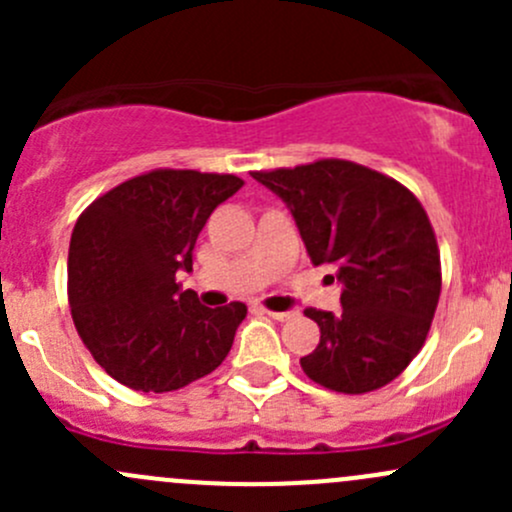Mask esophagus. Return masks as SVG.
Here are the masks:
<instances>
[{"label":"esophagus","instance_id":"esophagus-1","mask_svg":"<svg viewBox=\"0 0 512 512\" xmlns=\"http://www.w3.org/2000/svg\"><path fill=\"white\" fill-rule=\"evenodd\" d=\"M260 312L267 314V317L277 319V322H287V319L292 317V312H275V309H265V307H260Z\"/></svg>","mask_w":512,"mask_h":512}]
</instances>
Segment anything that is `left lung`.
<instances>
[{
    "label": "left lung",
    "mask_w": 512,
    "mask_h": 512,
    "mask_svg": "<svg viewBox=\"0 0 512 512\" xmlns=\"http://www.w3.org/2000/svg\"><path fill=\"white\" fill-rule=\"evenodd\" d=\"M252 178L285 200L312 265L332 267L344 285L339 314L304 309L322 332L299 359L304 374L339 394L394 381L421 352L441 297V255L423 205L399 180L352 160Z\"/></svg>",
    "instance_id": "8db88e82"
}]
</instances>
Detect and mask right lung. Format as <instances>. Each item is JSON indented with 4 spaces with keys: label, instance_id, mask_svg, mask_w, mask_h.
I'll return each mask as SVG.
<instances>
[{
    "label": "right lung",
    "instance_id": "obj_1",
    "mask_svg": "<svg viewBox=\"0 0 512 512\" xmlns=\"http://www.w3.org/2000/svg\"><path fill=\"white\" fill-rule=\"evenodd\" d=\"M242 185L230 173L148 170L103 193L76 220L71 317L118 384L163 394L223 364L247 307H203L193 289H180L178 270H193L200 230Z\"/></svg>",
    "mask_w": 512,
    "mask_h": 512
}]
</instances>
